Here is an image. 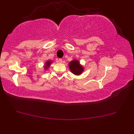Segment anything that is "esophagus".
I'll return each instance as SVG.
<instances>
[{
  "label": "esophagus",
  "mask_w": 134,
  "mask_h": 134,
  "mask_svg": "<svg viewBox=\"0 0 134 134\" xmlns=\"http://www.w3.org/2000/svg\"><path fill=\"white\" fill-rule=\"evenodd\" d=\"M58 62H59V63H62L63 62L62 59H59L58 60Z\"/></svg>",
  "instance_id": "obj_1"
}]
</instances>
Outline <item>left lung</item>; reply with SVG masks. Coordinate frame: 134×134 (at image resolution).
<instances>
[{
  "instance_id": "1",
  "label": "left lung",
  "mask_w": 134,
  "mask_h": 134,
  "mask_svg": "<svg viewBox=\"0 0 134 134\" xmlns=\"http://www.w3.org/2000/svg\"><path fill=\"white\" fill-rule=\"evenodd\" d=\"M69 69L74 74L79 75L83 72L84 69L83 67L79 63V62L77 60H73L69 63Z\"/></svg>"
}]
</instances>
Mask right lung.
Returning <instances> with one entry per match:
<instances>
[{"label": "right lung", "mask_w": 134, "mask_h": 134, "mask_svg": "<svg viewBox=\"0 0 134 134\" xmlns=\"http://www.w3.org/2000/svg\"><path fill=\"white\" fill-rule=\"evenodd\" d=\"M51 63H52V61H51V60H48L47 62H46V63H45V65H44L45 69V70L48 69V68L49 67V66H50V65L51 64Z\"/></svg>", "instance_id": "right-lung-1"}]
</instances>
